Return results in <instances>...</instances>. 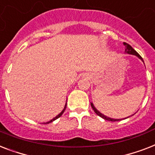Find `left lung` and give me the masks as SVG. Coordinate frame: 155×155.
Returning <instances> with one entry per match:
<instances>
[{
	"label": "left lung",
	"instance_id": "8db88e82",
	"mask_svg": "<svg viewBox=\"0 0 155 155\" xmlns=\"http://www.w3.org/2000/svg\"><path fill=\"white\" fill-rule=\"evenodd\" d=\"M123 45L125 46V53L126 54H130V55H134V56H136L137 57L139 58V59H140L142 61H143V63H144V61H143V58L141 57V56L139 55L138 52H137L135 50H134L133 48L130 46V45H128L127 43L126 42H123ZM91 107L93 108V110H94V111H95L96 114L99 115V116H100L101 118H103V119H106V120H107V121H111V122H115V121H119V120H121V119H111V118H109V117H107L106 115H104V114H103L102 113H100L99 111V110L96 109V108L95 107V106H94V104H92V103H91ZM128 118V117H127Z\"/></svg>",
	"mask_w": 155,
	"mask_h": 155
}]
</instances>
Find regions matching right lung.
Wrapping results in <instances>:
<instances>
[{
    "instance_id": "add662e5",
    "label": "right lung",
    "mask_w": 155,
    "mask_h": 155,
    "mask_svg": "<svg viewBox=\"0 0 155 155\" xmlns=\"http://www.w3.org/2000/svg\"><path fill=\"white\" fill-rule=\"evenodd\" d=\"M66 107H67V102H66V104H65V106H64V109H63V110H62V111H61V112H60V114H57V115H56V116L55 117V118H53V119H51V120H50V121L47 122V123H45V124H48V123H51V122H53L54 120H56V119H57L58 118H60V117L61 116V115H62L63 114H64V112L65 109H66Z\"/></svg>"
}]
</instances>
